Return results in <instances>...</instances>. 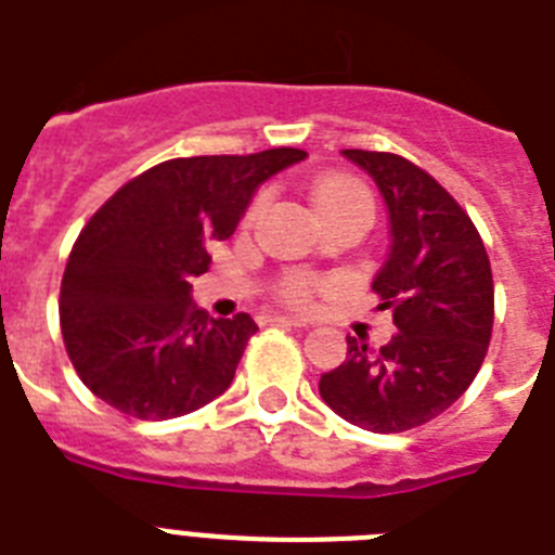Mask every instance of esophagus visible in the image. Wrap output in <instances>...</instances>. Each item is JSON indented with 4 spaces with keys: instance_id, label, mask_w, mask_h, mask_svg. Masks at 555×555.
<instances>
[{
    "instance_id": "34e87169",
    "label": "esophagus",
    "mask_w": 555,
    "mask_h": 555,
    "mask_svg": "<svg viewBox=\"0 0 555 555\" xmlns=\"http://www.w3.org/2000/svg\"><path fill=\"white\" fill-rule=\"evenodd\" d=\"M272 323H281V326H309V320L300 318V314H274Z\"/></svg>"
}]
</instances>
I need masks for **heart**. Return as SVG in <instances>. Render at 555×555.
Here are the masks:
<instances>
[{"label":"heart","instance_id":"obj_1","mask_svg":"<svg viewBox=\"0 0 555 555\" xmlns=\"http://www.w3.org/2000/svg\"><path fill=\"white\" fill-rule=\"evenodd\" d=\"M311 201H314V209L318 215L323 218L326 212L332 209H340V206H349V204H371L369 192L360 181L354 178H346V176H328L323 178L314 192H311ZM314 292V281L306 278V274H295V278H288L283 283V297H288L292 304H306Z\"/></svg>","mask_w":555,"mask_h":555}]
</instances>
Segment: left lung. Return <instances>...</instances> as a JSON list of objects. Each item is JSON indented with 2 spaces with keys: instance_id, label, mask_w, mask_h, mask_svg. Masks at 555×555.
Masks as SVG:
<instances>
[{
  "instance_id": "obj_1",
  "label": "left lung",
  "mask_w": 555,
  "mask_h": 555,
  "mask_svg": "<svg viewBox=\"0 0 555 555\" xmlns=\"http://www.w3.org/2000/svg\"><path fill=\"white\" fill-rule=\"evenodd\" d=\"M377 184L388 255L371 288L397 334L379 351L346 337L349 354L320 377L346 423L400 434L439 416L474 383L493 328V278L482 237L425 169L391 153L343 150Z\"/></svg>"
}]
</instances>
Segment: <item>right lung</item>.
Returning a JSON list of instances; mask_svg holds the SVG:
<instances>
[{
    "instance_id": "add662e5",
    "label": "right lung",
    "mask_w": 555,
    "mask_h": 555,
    "mask_svg": "<svg viewBox=\"0 0 555 555\" xmlns=\"http://www.w3.org/2000/svg\"><path fill=\"white\" fill-rule=\"evenodd\" d=\"M304 150L195 155L146 169L90 218L62 278L59 318L81 383L139 420L204 409L235 377L249 314L212 320L192 304L209 246L227 241L251 195Z\"/></svg>"
}]
</instances>
